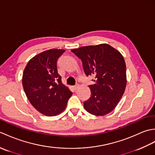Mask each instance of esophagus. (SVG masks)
I'll return each mask as SVG.
<instances>
[{
    "label": "esophagus",
    "instance_id": "34e87169",
    "mask_svg": "<svg viewBox=\"0 0 155 155\" xmlns=\"http://www.w3.org/2000/svg\"><path fill=\"white\" fill-rule=\"evenodd\" d=\"M78 87H79V84H76V85H75V86H74V87H73V88H74V90H77V88H78Z\"/></svg>",
    "mask_w": 155,
    "mask_h": 155
}]
</instances>
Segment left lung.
I'll return each mask as SVG.
<instances>
[{
    "label": "left lung",
    "mask_w": 155,
    "mask_h": 155,
    "mask_svg": "<svg viewBox=\"0 0 155 155\" xmlns=\"http://www.w3.org/2000/svg\"><path fill=\"white\" fill-rule=\"evenodd\" d=\"M71 51L83 62L87 77L93 76L89 85L91 97L84 103L87 112L104 116L117 107L127 85L126 64L117 49L107 44L87 46Z\"/></svg>",
    "instance_id": "8db88e82"
}]
</instances>
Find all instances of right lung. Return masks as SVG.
<instances>
[{
	"label": "right lung",
	"mask_w": 155,
	"mask_h": 155,
	"mask_svg": "<svg viewBox=\"0 0 155 155\" xmlns=\"http://www.w3.org/2000/svg\"><path fill=\"white\" fill-rule=\"evenodd\" d=\"M64 52L57 48L42 52L28 61L23 72L22 86L28 99L46 116L61 113L72 96L57 71V61Z\"/></svg>",
	"instance_id": "1"
}]
</instances>
